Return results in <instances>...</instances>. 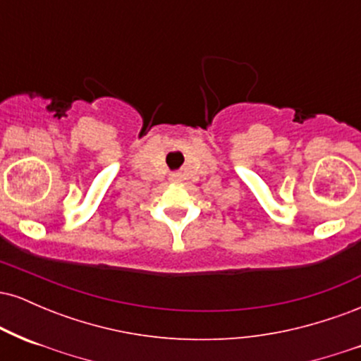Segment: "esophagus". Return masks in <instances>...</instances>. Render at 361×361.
Listing matches in <instances>:
<instances>
[{
  "label": "esophagus",
  "instance_id": "1",
  "mask_svg": "<svg viewBox=\"0 0 361 361\" xmlns=\"http://www.w3.org/2000/svg\"><path fill=\"white\" fill-rule=\"evenodd\" d=\"M180 175H178V173H171V175H169V180L171 181H180Z\"/></svg>",
  "mask_w": 361,
  "mask_h": 361
}]
</instances>
